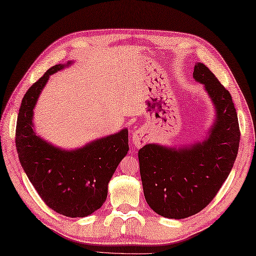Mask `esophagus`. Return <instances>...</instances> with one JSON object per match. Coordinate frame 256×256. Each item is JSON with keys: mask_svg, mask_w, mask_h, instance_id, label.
Here are the masks:
<instances>
[{"mask_svg": "<svg viewBox=\"0 0 256 256\" xmlns=\"http://www.w3.org/2000/svg\"><path fill=\"white\" fill-rule=\"evenodd\" d=\"M148 132L144 128H138L134 129L132 132V142L136 146H142V144L148 141Z\"/></svg>", "mask_w": 256, "mask_h": 256, "instance_id": "34e87169", "label": "esophagus"}]
</instances>
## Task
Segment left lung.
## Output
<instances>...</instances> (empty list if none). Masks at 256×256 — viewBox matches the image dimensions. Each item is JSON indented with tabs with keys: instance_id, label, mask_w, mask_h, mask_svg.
<instances>
[{
	"instance_id": "8db88e82",
	"label": "left lung",
	"mask_w": 256,
	"mask_h": 256,
	"mask_svg": "<svg viewBox=\"0 0 256 256\" xmlns=\"http://www.w3.org/2000/svg\"><path fill=\"white\" fill-rule=\"evenodd\" d=\"M193 78L204 84L215 106L216 120L208 138L178 148L146 144L138 153L148 206L175 220L194 215L210 203L232 172L240 142L229 91L202 63L194 66Z\"/></svg>"
}]
</instances>
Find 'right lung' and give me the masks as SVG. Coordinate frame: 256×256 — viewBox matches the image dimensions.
Masks as SVG:
<instances>
[{
  "label": "right lung",
  "instance_id": "obj_1",
  "mask_svg": "<svg viewBox=\"0 0 256 256\" xmlns=\"http://www.w3.org/2000/svg\"><path fill=\"white\" fill-rule=\"evenodd\" d=\"M70 64L51 67L28 89L17 117L15 142L20 164L40 198L56 213L74 218L102 206L110 180L129 146L127 129L70 151L36 134L34 108L40 93L51 74Z\"/></svg>",
  "mask_w": 256,
  "mask_h": 256
}]
</instances>
